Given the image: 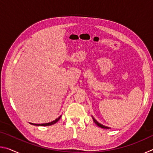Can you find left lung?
Segmentation results:
<instances>
[{"label":"left lung","instance_id":"1","mask_svg":"<svg viewBox=\"0 0 153 153\" xmlns=\"http://www.w3.org/2000/svg\"><path fill=\"white\" fill-rule=\"evenodd\" d=\"M92 119H93V121H94V122L96 124H97V125L98 127H100V128H104V129H109V128H109V127L105 126H104V125H102V124H101V123H98V121H97V120H96L95 119L92 117Z\"/></svg>","mask_w":153,"mask_h":153}]
</instances>
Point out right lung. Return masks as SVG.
Masks as SVG:
<instances>
[{
	"instance_id": "add662e5",
	"label": "right lung",
	"mask_w": 153,
	"mask_h": 153,
	"mask_svg": "<svg viewBox=\"0 0 153 153\" xmlns=\"http://www.w3.org/2000/svg\"><path fill=\"white\" fill-rule=\"evenodd\" d=\"M61 117V115L59 116L58 118H56L55 120H54L53 121H51V122H49V123H30V124H32V125L33 126H51V125H53V124L56 123L57 121L60 120V118Z\"/></svg>"
}]
</instances>
